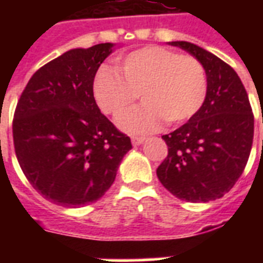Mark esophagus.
I'll use <instances>...</instances> for the list:
<instances>
[{"label": "esophagus", "instance_id": "34e87169", "mask_svg": "<svg viewBox=\"0 0 263 263\" xmlns=\"http://www.w3.org/2000/svg\"><path fill=\"white\" fill-rule=\"evenodd\" d=\"M131 140L134 146H139V144H142L146 140V138H143V136H132Z\"/></svg>", "mask_w": 263, "mask_h": 263}]
</instances>
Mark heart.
<instances>
[{
	"mask_svg": "<svg viewBox=\"0 0 263 263\" xmlns=\"http://www.w3.org/2000/svg\"><path fill=\"white\" fill-rule=\"evenodd\" d=\"M95 102L119 119L140 94L143 105L120 120L131 134L150 132L162 120L179 125L199 111L208 95V76L199 60L162 46H146L119 60L117 71L101 68L92 84Z\"/></svg>",
	"mask_w": 263,
	"mask_h": 263,
	"instance_id": "1",
	"label": "heart"
}]
</instances>
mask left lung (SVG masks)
<instances>
[{"label": "left lung", "instance_id": "obj_1", "mask_svg": "<svg viewBox=\"0 0 263 263\" xmlns=\"http://www.w3.org/2000/svg\"><path fill=\"white\" fill-rule=\"evenodd\" d=\"M198 59L208 95L192 119L164 135L168 157L157 169L161 184L187 202L216 200L231 190L249 161L254 115L240 78L227 63L191 42H169Z\"/></svg>", "mask_w": 263, "mask_h": 263}]
</instances>
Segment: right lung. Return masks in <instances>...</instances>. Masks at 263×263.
<instances>
[{
  "mask_svg": "<svg viewBox=\"0 0 263 263\" xmlns=\"http://www.w3.org/2000/svg\"><path fill=\"white\" fill-rule=\"evenodd\" d=\"M113 49V43H99L65 51L35 72L16 106L13 143L20 168L43 198L60 206L98 200L132 148L92 94L95 73Z\"/></svg>",
  "mask_w": 263,
  "mask_h": 263,
  "instance_id": "add662e5",
  "label": "right lung"
}]
</instances>
